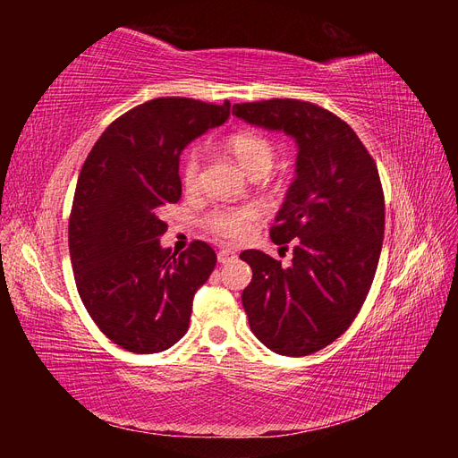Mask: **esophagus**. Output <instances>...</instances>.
I'll use <instances>...</instances> for the list:
<instances>
[{"instance_id": "1", "label": "esophagus", "mask_w": 458, "mask_h": 458, "mask_svg": "<svg viewBox=\"0 0 458 458\" xmlns=\"http://www.w3.org/2000/svg\"><path fill=\"white\" fill-rule=\"evenodd\" d=\"M234 258H237V254H234L231 248H221V250L217 252V261L219 263H229Z\"/></svg>"}]
</instances>
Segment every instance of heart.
<instances>
[{
  "label": "heart",
  "instance_id": "heart-1",
  "mask_svg": "<svg viewBox=\"0 0 458 458\" xmlns=\"http://www.w3.org/2000/svg\"><path fill=\"white\" fill-rule=\"evenodd\" d=\"M227 148L252 177L266 175L273 168V162L276 158V148L273 141L267 135H263L256 130L234 131L233 135H229ZM200 175L202 157L195 148L191 150L183 160L182 179L185 189L191 192L199 191ZM259 214L261 210L258 204H224L214 208V210L204 217V225L219 239L241 242L246 237H250V233L259 219Z\"/></svg>",
  "mask_w": 458,
  "mask_h": 458
}]
</instances>
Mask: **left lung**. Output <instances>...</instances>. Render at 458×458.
<instances>
[{"instance_id": "1", "label": "left lung", "mask_w": 458, "mask_h": 458, "mask_svg": "<svg viewBox=\"0 0 458 458\" xmlns=\"http://www.w3.org/2000/svg\"><path fill=\"white\" fill-rule=\"evenodd\" d=\"M233 114L298 145L296 177L271 227L293 263L244 250L252 267L242 306L256 338L279 355L327 348L353 323L378 267L384 192L377 162L330 110L298 99L241 103Z\"/></svg>"}]
</instances>
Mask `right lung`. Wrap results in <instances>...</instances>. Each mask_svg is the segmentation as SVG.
<instances>
[{"label": "right lung", "instance_id": "add662e5", "mask_svg": "<svg viewBox=\"0 0 458 458\" xmlns=\"http://www.w3.org/2000/svg\"><path fill=\"white\" fill-rule=\"evenodd\" d=\"M229 110L158 97L110 123L81 165L68 221L74 279L95 325L123 350L158 353L182 340L192 296L216 267L202 241L182 254L162 248L160 214L182 199V150Z\"/></svg>", "mask_w": 458, "mask_h": 458}]
</instances>
